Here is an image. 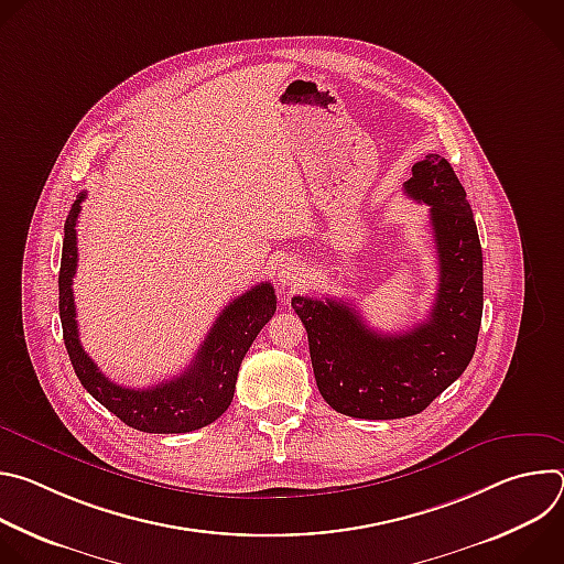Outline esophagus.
Listing matches in <instances>:
<instances>
[{
    "label": "esophagus",
    "mask_w": 564,
    "mask_h": 564,
    "mask_svg": "<svg viewBox=\"0 0 564 564\" xmlns=\"http://www.w3.org/2000/svg\"><path fill=\"white\" fill-rule=\"evenodd\" d=\"M276 281L281 288H296L305 281V268L296 261H288L279 268L276 272Z\"/></svg>",
    "instance_id": "esophagus-1"
}]
</instances>
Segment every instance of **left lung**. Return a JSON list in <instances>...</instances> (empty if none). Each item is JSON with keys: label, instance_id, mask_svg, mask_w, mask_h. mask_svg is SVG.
I'll list each match as a JSON object with an SVG mask.
<instances>
[{"label": "left lung", "instance_id": "obj_1", "mask_svg": "<svg viewBox=\"0 0 564 564\" xmlns=\"http://www.w3.org/2000/svg\"><path fill=\"white\" fill-rule=\"evenodd\" d=\"M406 196L431 207L440 283L426 321L401 335L364 324L350 303L294 296L321 397L348 417L422 413L468 366L481 324V248L466 192L440 153L413 165Z\"/></svg>", "mask_w": 564, "mask_h": 564}]
</instances>
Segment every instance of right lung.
<instances>
[{"instance_id":"obj_1","label":"right lung","mask_w":564,"mask_h":564,"mask_svg":"<svg viewBox=\"0 0 564 564\" xmlns=\"http://www.w3.org/2000/svg\"><path fill=\"white\" fill-rule=\"evenodd\" d=\"M87 194H79L64 223L59 265V318L73 370L89 394L127 426L142 433H189L218 420L231 404L238 368L257 335L276 312L274 288L265 281L234 299L214 321L203 346L183 375L151 388H124L100 372L77 335L73 276L77 268V216Z\"/></svg>"}]
</instances>
